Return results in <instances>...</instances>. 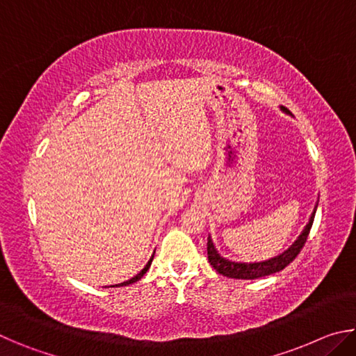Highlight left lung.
Here are the masks:
<instances>
[{"label":"left lung","instance_id":"1","mask_svg":"<svg viewBox=\"0 0 356 356\" xmlns=\"http://www.w3.org/2000/svg\"><path fill=\"white\" fill-rule=\"evenodd\" d=\"M281 110L286 114H291V111L287 108L281 106ZM317 210V204L314 207V212L311 213L309 222L305 226L303 232L300 234L298 238L289 246V248L281 252L280 256H275L268 261H262V262H234L229 261V259L222 257L218 251H216L215 245L212 242V238H207V256H209V262L212 267L222 276H227V278H236V280H257L262 278V276H268L273 275L276 272H281L282 268H286L289 264H291L295 257L298 256V252L303 248L306 240H308L312 221H314V215Z\"/></svg>","mask_w":356,"mask_h":356}]
</instances>
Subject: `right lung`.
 <instances>
[{"instance_id": "1", "label": "right lung", "mask_w": 356, "mask_h": 356, "mask_svg": "<svg viewBox=\"0 0 356 356\" xmlns=\"http://www.w3.org/2000/svg\"><path fill=\"white\" fill-rule=\"evenodd\" d=\"M152 259H154V254H152V257L149 259V262L146 264V267H144L140 273H138L136 276H134V278L131 280H129V281H124V282H120V284H114V286H111V287H122V286H129V284H134V282H136V281H140L144 275H146V272L149 270V267H150V264H152Z\"/></svg>"}]
</instances>
